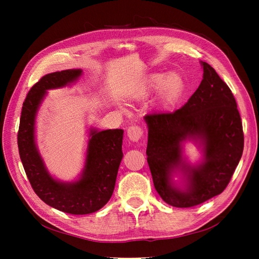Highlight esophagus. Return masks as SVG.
Instances as JSON below:
<instances>
[{"instance_id": "esophagus-1", "label": "esophagus", "mask_w": 259, "mask_h": 259, "mask_svg": "<svg viewBox=\"0 0 259 259\" xmlns=\"http://www.w3.org/2000/svg\"><path fill=\"white\" fill-rule=\"evenodd\" d=\"M144 132L142 130V127L138 126V125H132V126L128 127L127 130V136L130 138V140L134 143L139 142L140 139L143 137Z\"/></svg>"}]
</instances>
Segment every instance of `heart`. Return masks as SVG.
<instances>
[{"mask_svg":"<svg viewBox=\"0 0 259 259\" xmlns=\"http://www.w3.org/2000/svg\"><path fill=\"white\" fill-rule=\"evenodd\" d=\"M184 82L182 76L176 72H171L165 76L164 73H153L147 81L143 91L144 95L154 93L160 89V98L163 103L174 99L182 92Z\"/></svg>","mask_w":259,"mask_h":259,"instance_id":"b5f03b06","label":"heart"}]
</instances>
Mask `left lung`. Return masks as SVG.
<instances>
[{
	"label": "left lung",
	"instance_id": "1",
	"mask_svg": "<svg viewBox=\"0 0 259 259\" xmlns=\"http://www.w3.org/2000/svg\"><path fill=\"white\" fill-rule=\"evenodd\" d=\"M203 80L186 105L171 113L147 114V161L155 190L167 204L191 207L221 194L244 147L241 116L230 89L207 62ZM199 145L202 161L192 166L182 153L186 141ZM179 174L177 184L174 176Z\"/></svg>",
	"mask_w": 259,
	"mask_h": 259
}]
</instances>
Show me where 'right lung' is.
<instances>
[{"instance_id":"right-lung-1","label":"right lung","mask_w":259,"mask_h":259,"mask_svg":"<svg viewBox=\"0 0 259 259\" xmlns=\"http://www.w3.org/2000/svg\"><path fill=\"white\" fill-rule=\"evenodd\" d=\"M81 69H69L44 75L35 83L22 105L18 131L20 160L27 177L46 204L72 215L97 211L107 204L114 190L117 170L123 158V130L90 128L84 167L74 182H60L48 170L35 143V117L49 90L75 83Z\"/></svg>"}]
</instances>
